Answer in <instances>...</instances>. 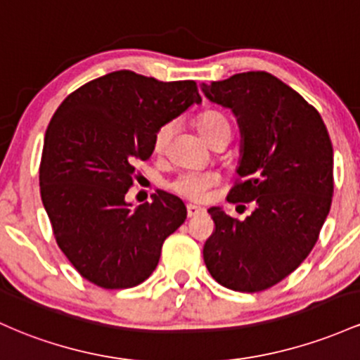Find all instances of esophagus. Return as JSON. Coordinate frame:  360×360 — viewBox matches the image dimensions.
<instances>
[{"label": "esophagus", "instance_id": "1", "mask_svg": "<svg viewBox=\"0 0 360 360\" xmlns=\"http://www.w3.org/2000/svg\"><path fill=\"white\" fill-rule=\"evenodd\" d=\"M186 210H188V217H196V215H200V213L205 212L203 208L196 207V205H188Z\"/></svg>", "mask_w": 360, "mask_h": 360}]
</instances>
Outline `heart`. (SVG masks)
<instances>
[{
  "label": "heart",
  "mask_w": 360,
  "mask_h": 360,
  "mask_svg": "<svg viewBox=\"0 0 360 360\" xmlns=\"http://www.w3.org/2000/svg\"><path fill=\"white\" fill-rule=\"evenodd\" d=\"M196 128H198L200 135L205 138L207 141L212 140V136L215 133H219L220 129L229 128L231 129V122H229L227 117L224 114L217 112V110H208V112H203L196 120ZM172 135V124L167 122V124H162L159 129H157L155 136H153V148L155 152H164L165 147H167L169 140H171ZM217 181V177L213 174L207 172H186L181 174L176 181L172 183L174 191L179 193L181 196L189 200H201L207 193V189L212 186Z\"/></svg>",
  "instance_id": "b5f03b06"
}]
</instances>
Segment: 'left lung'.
<instances>
[{
  "instance_id": "1",
  "label": "left lung",
  "mask_w": 360,
  "mask_h": 360,
  "mask_svg": "<svg viewBox=\"0 0 360 360\" xmlns=\"http://www.w3.org/2000/svg\"><path fill=\"white\" fill-rule=\"evenodd\" d=\"M201 90L238 117L240 181L227 201L255 207L244 220L220 207L208 210L215 231L205 243V264L227 289L264 290L307 258L330 213V135L318 110L266 71L232 75Z\"/></svg>"
}]
</instances>
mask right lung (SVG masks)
Wrapping results in <instances>:
<instances>
[{"instance_id":"1","label":"right lung","mask_w":360,"mask_h":360,"mask_svg":"<svg viewBox=\"0 0 360 360\" xmlns=\"http://www.w3.org/2000/svg\"><path fill=\"white\" fill-rule=\"evenodd\" d=\"M201 97L193 80L159 82L120 70L63 101L47 126L41 198L59 250L89 282L129 289L147 280L165 238L186 220L183 200L157 191L133 210L126 193L153 136Z\"/></svg>"}]
</instances>
